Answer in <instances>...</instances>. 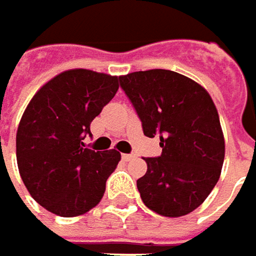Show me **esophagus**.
I'll use <instances>...</instances> for the list:
<instances>
[{
  "instance_id": "obj_1",
  "label": "esophagus",
  "mask_w": 256,
  "mask_h": 256,
  "mask_svg": "<svg viewBox=\"0 0 256 256\" xmlns=\"http://www.w3.org/2000/svg\"><path fill=\"white\" fill-rule=\"evenodd\" d=\"M122 158H123L124 162H130V160H133V158H134V154H123V156H122Z\"/></svg>"
}]
</instances>
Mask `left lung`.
<instances>
[{
	"label": "left lung",
	"mask_w": 256,
	"mask_h": 256,
	"mask_svg": "<svg viewBox=\"0 0 256 256\" xmlns=\"http://www.w3.org/2000/svg\"><path fill=\"white\" fill-rule=\"evenodd\" d=\"M144 134L158 136L162 156L146 157L136 180L146 208L163 216L197 209L216 185L226 156L218 111L209 93L191 78L168 70L118 78Z\"/></svg>",
	"instance_id": "obj_1"
}]
</instances>
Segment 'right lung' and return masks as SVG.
Segmentation results:
<instances>
[{
  "label": "right lung",
  "mask_w": 256,
  "mask_h": 256,
  "mask_svg": "<svg viewBox=\"0 0 256 256\" xmlns=\"http://www.w3.org/2000/svg\"><path fill=\"white\" fill-rule=\"evenodd\" d=\"M118 77L88 70L65 71L30 99L16 134L22 180L36 203L59 216L94 208L122 156L84 148L90 123L116 96Z\"/></svg>",
  "instance_id": "right-lung-1"
}]
</instances>
